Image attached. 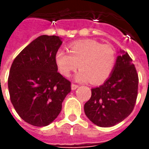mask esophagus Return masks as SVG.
I'll return each mask as SVG.
<instances>
[{
	"instance_id": "esophagus-1",
	"label": "esophagus",
	"mask_w": 149,
	"mask_h": 149,
	"mask_svg": "<svg viewBox=\"0 0 149 149\" xmlns=\"http://www.w3.org/2000/svg\"><path fill=\"white\" fill-rule=\"evenodd\" d=\"M79 87L77 84H71V89L72 90H75V89H77V88Z\"/></svg>"
}]
</instances>
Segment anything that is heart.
Wrapping results in <instances>:
<instances>
[{
  "label": "heart",
  "instance_id": "1",
  "mask_svg": "<svg viewBox=\"0 0 149 149\" xmlns=\"http://www.w3.org/2000/svg\"><path fill=\"white\" fill-rule=\"evenodd\" d=\"M69 54L63 50L56 52L55 63L60 73L70 77L79 67L75 81L81 83L90 81L100 84L112 73L116 61L115 52L109 45H101L93 40H84L72 44Z\"/></svg>",
  "mask_w": 149,
  "mask_h": 149
}]
</instances>
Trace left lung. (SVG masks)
<instances>
[{"label":"left lung","mask_w":149,"mask_h":149,"mask_svg":"<svg viewBox=\"0 0 149 149\" xmlns=\"http://www.w3.org/2000/svg\"><path fill=\"white\" fill-rule=\"evenodd\" d=\"M114 68L102 85L92 88L84 104L85 115L100 127H112L124 120L134 109L138 90V75L132 60L120 50Z\"/></svg>","instance_id":"1"}]
</instances>
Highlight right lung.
<instances>
[{
  "label": "right lung",
  "instance_id": "add662e5",
  "mask_svg": "<svg viewBox=\"0 0 149 149\" xmlns=\"http://www.w3.org/2000/svg\"><path fill=\"white\" fill-rule=\"evenodd\" d=\"M61 40L57 36H40L18 54L10 68L11 102L21 118L33 126L51 124L71 91L70 81L57 72L55 63Z\"/></svg>",
  "mask_w": 149,
  "mask_h": 149
}]
</instances>
